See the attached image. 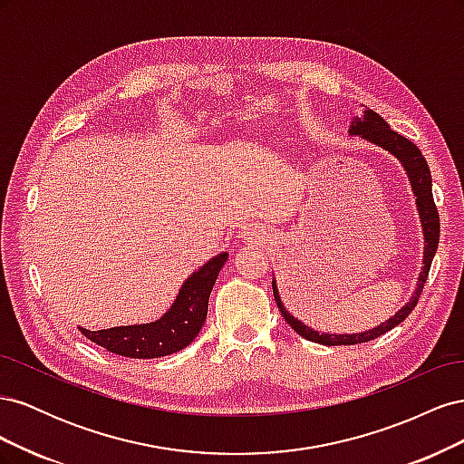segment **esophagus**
<instances>
[{
	"label": "esophagus",
	"instance_id": "obj_1",
	"mask_svg": "<svg viewBox=\"0 0 464 464\" xmlns=\"http://www.w3.org/2000/svg\"><path fill=\"white\" fill-rule=\"evenodd\" d=\"M246 236H251V234H249V232H246Z\"/></svg>",
	"mask_w": 464,
	"mask_h": 464
}]
</instances>
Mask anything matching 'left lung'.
Listing matches in <instances>:
<instances>
[{"mask_svg": "<svg viewBox=\"0 0 464 464\" xmlns=\"http://www.w3.org/2000/svg\"><path fill=\"white\" fill-rule=\"evenodd\" d=\"M348 135L360 137L362 141H366L373 147H379L382 150L389 152L391 157L402 166V170H404L406 178H409V184H411L412 193L416 198L420 227H422V234H424V257H422V271H420V275H418V283H416L414 294L409 298V302H406L401 310L395 312V315H391L387 321L379 323L377 327H372V329L362 331V333H319V331L312 329L310 325H305L304 321L294 317L286 310L283 300H280L276 280L273 278L275 302L278 305L280 314H283L285 321L298 334H302L304 339L317 343V344H325V346H341V344L346 346V344L368 343V341L375 339V336L391 331L392 327H397L399 323H402L406 317H409V314L418 304L420 294H422V290H424L430 266H431L433 256H435V251H438V244H440V215H438V208H435L433 195H431V172H430V166H428L426 159L422 157V152H420V149L416 145H412L409 139H404L397 131H392L391 125L382 116H379L377 111H373L370 108L362 110V116L350 121Z\"/></svg>", "mask_w": 464, "mask_h": 464, "instance_id": "8db88e82", "label": "left lung"}]
</instances>
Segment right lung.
<instances>
[{
  "mask_svg": "<svg viewBox=\"0 0 464 464\" xmlns=\"http://www.w3.org/2000/svg\"><path fill=\"white\" fill-rule=\"evenodd\" d=\"M227 259L228 254L222 251L189 275L178 290L170 310L160 319L141 323V325H121L101 331L79 327V331L94 344L106 348L108 353L125 358L150 360L179 353L199 334L207 319L210 290Z\"/></svg>",
  "mask_w": 464,
  "mask_h": 464,
  "instance_id": "right-lung-1",
  "label": "right lung"
}]
</instances>
